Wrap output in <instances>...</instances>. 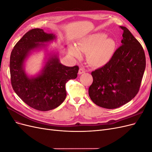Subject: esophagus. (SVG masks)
I'll list each match as a JSON object with an SVG mask.
<instances>
[{"label": "esophagus", "mask_w": 152, "mask_h": 152, "mask_svg": "<svg viewBox=\"0 0 152 152\" xmlns=\"http://www.w3.org/2000/svg\"><path fill=\"white\" fill-rule=\"evenodd\" d=\"M86 72V70L84 68H79V74H82V73H84Z\"/></svg>", "instance_id": "1"}]
</instances>
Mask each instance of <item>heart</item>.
<instances>
[{"instance_id": "b5f03b06", "label": "heart", "mask_w": 152, "mask_h": 152, "mask_svg": "<svg viewBox=\"0 0 152 152\" xmlns=\"http://www.w3.org/2000/svg\"><path fill=\"white\" fill-rule=\"evenodd\" d=\"M106 37L107 35L104 34L92 35L78 45V49L87 53V60L91 65L102 66L111 59L115 49V42L111 38ZM70 53L75 58L80 56L79 50L75 48H72Z\"/></svg>"}]
</instances>
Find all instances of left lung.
<instances>
[{
  "instance_id": "obj_1",
  "label": "left lung",
  "mask_w": 152,
  "mask_h": 152,
  "mask_svg": "<svg viewBox=\"0 0 152 152\" xmlns=\"http://www.w3.org/2000/svg\"><path fill=\"white\" fill-rule=\"evenodd\" d=\"M120 28L122 45L106 65L91 72L89 97L96 104L108 109L120 107L135 97L146 67L142 45L126 27Z\"/></svg>"
}]
</instances>
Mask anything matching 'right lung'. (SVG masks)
Returning <instances> with one entry per match:
<instances>
[{"mask_svg":"<svg viewBox=\"0 0 152 152\" xmlns=\"http://www.w3.org/2000/svg\"><path fill=\"white\" fill-rule=\"evenodd\" d=\"M55 39L51 34L42 29L34 28L27 31L12 50L10 56L11 82L16 94L29 107L39 111H48L59 107L65 99V85L70 79H76L79 66H66L56 56L50 57L42 73L29 78L23 69L28 54L35 48Z\"/></svg>","mask_w":152,"mask_h":152,"instance_id":"right-lung-1","label":"right lung"}]
</instances>
